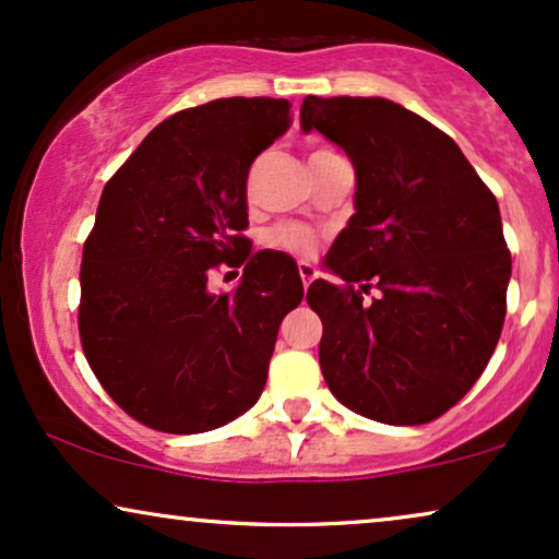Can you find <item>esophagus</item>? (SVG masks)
<instances>
[{
	"label": "esophagus",
	"mask_w": 559,
	"mask_h": 559,
	"mask_svg": "<svg viewBox=\"0 0 559 559\" xmlns=\"http://www.w3.org/2000/svg\"><path fill=\"white\" fill-rule=\"evenodd\" d=\"M299 275H301V284L304 288H309V284L317 278V267L309 263H299Z\"/></svg>",
	"instance_id": "1"
}]
</instances>
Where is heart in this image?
I'll use <instances>...</instances> for the list:
<instances>
[{
    "instance_id": "1",
    "label": "heart",
    "mask_w": 559,
    "mask_h": 559,
    "mask_svg": "<svg viewBox=\"0 0 559 559\" xmlns=\"http://www.w3.org/2000/svg\"><path fill=\"white\" fill-rule=\"evenodd\" d=\"M320 154V152H317ZM271 245L278 247V250L284 252H292V255H299V258H309L317 252V245H320V239L309 227H304V224H284V227L273 229L271 235Z\"/></svg>"
}]
</instances>
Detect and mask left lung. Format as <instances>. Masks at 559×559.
Listing matches in <instances>:
<instances>
[{"instance_id": "1", "label": "left lung", "mask_w": 559, "mask_h": 559, "mask_svg": "<svg viewBox=\"0 0 559 559\" xmlns=\"http://www.w3.org/2000/svg\"><path fill=\"white\" fill-rule=\"evenodd\" d=\"M317 129L356 169V214L314 281L320 366L353 413L420 426L472 390L506 320L511 252L500 209L456 141L384 97H304ZM371 287L378 296L362 301Z\"/></svg>"}]
</instances>
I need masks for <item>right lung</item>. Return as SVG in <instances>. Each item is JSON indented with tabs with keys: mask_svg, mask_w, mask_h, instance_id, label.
I'll list each match as a JSON object with an SVG mask.
<instances>
[{
	"mask_svg": "<svg viewBox=\"0 0 559 559\" xmlns=\"http://www.w3.org/2000/svg\"><path fill=\"white\" fill-rule=\"evenodd\" d=\"M292 105L227 97L162 121L108 180L82 252L80 337L90 369L131 418L203 433L255 405L299 267L252 252L247 173L292 126ZM245 264L235 293L207 273Z\"/></svg>",
	"mask_w": 559,
	"mask_h": 559,
	"instance_id": "1",
	"label": "right lung"
}]
</instances>
